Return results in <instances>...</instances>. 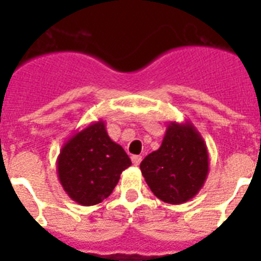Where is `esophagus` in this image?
I'll return each instance as SVG.
<instances>
[{"instance_id": "34e87169", "label": "esophagus", "mask_w": 261, "mask_h": 261, "mask_svg": "<svg viewBox=\"0 0 261 261\" xmlns=\"http://www.w3.org/2000/svg\"><path fill=\"white\" fill-rule=\"evenodd\" d=\"M141 161H142L141 155H132V162H133V165H135V166L140 165V163H141Z\"/></svg>"}]
</instances>
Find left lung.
I'll use <instances>...</instances> for the list:
<instances>
[{"label":"left lung","mask_w":261,"mask_h":261,"mask_svg":"<svg viewBox=\"0 0 261 261\" xmlns=\"http://www.w3.org/2000/svg\"><path fill=\"white\" fill-rule=\"evenodd\" d=\"M145 181L159 200L179 205L193 199L209 172L208 147L192 123L172 121L162 145L140 165Z\"/></svg>","instance_id":"left-lung-1"}]
</instances>
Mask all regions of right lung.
<instances>
[{
    "mask_svg": "<svg viewBox=\"0 0 261 261\" xmlns=\"http://www.w3.org/2000/svg\"><path fill=\"white\" fill-rule=\"evenodd\" d=\"M130 165L128 154L111 140L105 121L99 120L62 145L57 174L66 195L77 204L90 206L107 199L120 174Z\"/></svg>",
    "mask_w": 261,
    "mask_h": 261,
    "instance_id": "obj_1",
    "label": "right lung"
}]
</instances>
